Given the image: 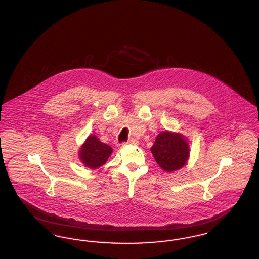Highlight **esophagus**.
<instances>
[{"instance_id":"obj_1","label":"esophagus","mask_w":259,"mask_h":259,"mask_svg":"<svg viewBox=\"0 0 259 259\" xmlns=\"http://www.w3.org/2000/svg\"><path fill=\"white\" fill-rule=\"evenodd\" d=\"M128 145H138V141L135 139H132V140H129L128 142L124 143L123 146H128Z\"/></svg>"}]
</instances>
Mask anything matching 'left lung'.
<instances>
[{"mask_svg":"<svg viewBox=\"0 0 259 259\" xmlns=\"http://www.w3.org/2000/svg\"><path fill=\"white\" fill-rule=\"evenodd\" d=\"M150 150L159 167L168 172L182 169L190 154L187 139L181 133L171 131L158 134Z\"/></svg>","mask_w":259,"mask_h":259,"instance_id":"1","label":"left lung"}]
</instances>
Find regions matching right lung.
<instances>
[{
	"mask_svg": "<svg viewBox=\"0 0 259 259\" xmlns=\"http://www.w3.org/2000/svg\"><path fill=\"white\" fill-rule=\"evenodd\" d=\"M112 148L102 143L95 135H89L78 150L79 159L90 169H98L111 156Z\"/></svg>",
	"mask_w": 259,
	"mask_h": 259,
	"instance_id": "right-lung-1",
	"label": "right lung"
}]
</instances>
